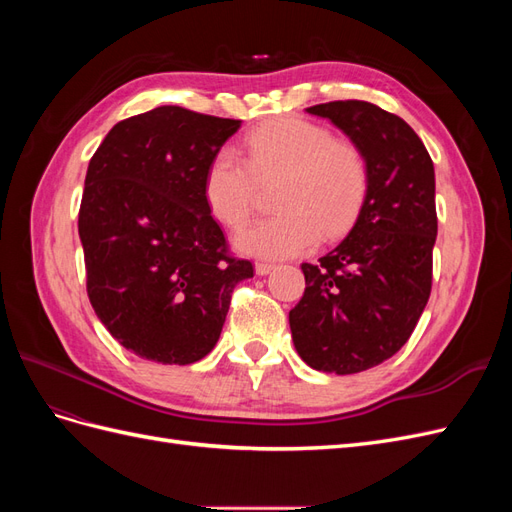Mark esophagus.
I'll return each instance as SVG.
<instances>
[{
    "mask_svg": "<svg viewBox=\"0 0 512 512\" xmlns=\"http://www.w3.org/2000/svg\"><path fill=\"white\" fill-rule=\"evenodd\" d=\"M275 269V265H269V262H256V267H254V271H256V275H269L271 271Z\"/></svg>",
    "mask_w": 512,
    "mask_h": 512,
    "instance_id": "obj_1",
    "label": "esophagus"
}]
</instances>
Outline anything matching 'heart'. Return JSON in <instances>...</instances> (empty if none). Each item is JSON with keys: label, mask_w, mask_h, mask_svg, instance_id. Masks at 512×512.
<instances>
[{"label": "heart", "mask_w": 512, "mask_h": 512, "mask_svg": "<svg viewBox=\"0 0 512 512\" xmlns=\"http://www.w3.org/2000/svg\"><path fill=\"white\" fill-rule=\"evenodd\" d=\"M247 160L235 147L213 153L205 173V200L226 226L250 215L259 177L284 173L277 211L247 222L232 239L254 258H290L314 250L324 237L346 232L367 192L365 160L348 143L299 117H280L247 134Z\"/></svg>", "instance_id": "b5f03b06"}]
</instances>
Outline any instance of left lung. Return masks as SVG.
I'll use <instances>...</instances> for the list:
<instances>
[{
  "instance_id": "left-lung-1",
  "label": "left lung",
  "mask_w": 512,
  "mask_h": 512,
  "mask_svg": "<svg viewBox=\"0 0 512 512\" xmlns=\"http://www.w3.org/2000/svg\"><path fill=\"white\" fill-rule=\"evenodd\" d=\"M329 119L359 149L367 192L348 237L303 262L305 292L290 309L292 342L318 371L359 374L408 342L431 292L438 235L436 173L408 123L361 100L305 108Z\"/></svg>"
}]
</instances>
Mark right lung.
<instances>
[{"label":"right lung","mask_w":512,"mask_h":512,"mask_svg":"<svg viewBox=\"0 0 512 512\" xmlns=\"http://www.w3.org/2000/svg\"><path fill=\"white\" fill-rule=\"evenodd\" d=\"M237 119L158 106L123 119L89 162L79 211L87 294L117 342L147 361L190 365L218 344L252 262L226 254L205 200L213 153Z\"/></svg>","instance_id":"right-lung-1"}]
</instances>
